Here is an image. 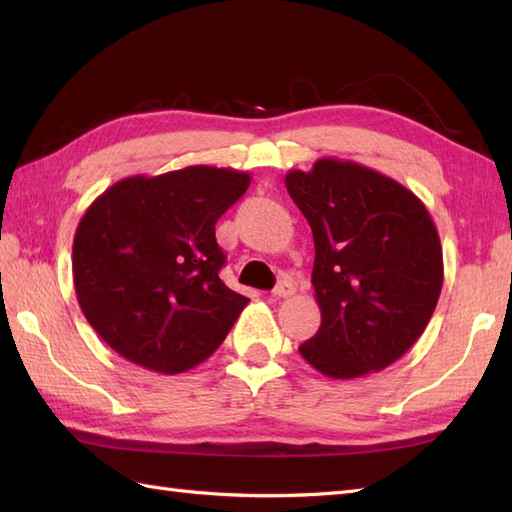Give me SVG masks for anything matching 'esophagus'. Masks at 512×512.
I'll return each instance as SVG.
<instances>
[{
    "mask_svg": "<svg viewBox=\"0 0 512 512\" xmlns=\"http://www.w3.org/2000/svg\"><path fill=\"white\" fill-rule=\"evenodd\" d=\"M295 295V284H292V279L284 277L279 281V284L275 286L273 290V297H279V299H286V297H292Z\"/></svg>",
    "mask_w": 512,
    "mask_h": 512,
    "instance_id": "34e87169",
    "label": "esophagus"
}]
</instances>
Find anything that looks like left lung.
I'll use <instances>...</instances> for the list:
<instances>
[{
    "instance_id": "left-lung-1",
    "label": "left lung",
    "mask_w": 512,
    "mask_h": 512,
    "mask_svg": "<svg viewBox=\"0 0 512 512\" xmlns=\"http://www.w3.org/2000/svg\"><path fill=\"white\" fill-rule=\"evenodd\" d=\"M286 189L314 237L319 332L301 356L330 378L380 372L427 328L442 290V246L409 189L356 162L321 158Z\"/></svg>"
}]
</instances>
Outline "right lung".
I'll return each instance as SVG.
<instances>
[{
  "label": "right lung",
  "mask_w": 512,
  "mask_h": 512,
  "mask_svg": "<svg viewBox=\"0 0 512 512\" xmlns=\"http://www.w3.org/2000/svg\"><path fill=\"white\" fill-rule=\"evenodd\" d=\"M248 184L244 171L195 165L125 178L92 202L74 235V290L114 352L180 374L222 345L248 299L220 279L215 224Z\"/></svg>",
  "instance_id": "1"
}]
</instances>
